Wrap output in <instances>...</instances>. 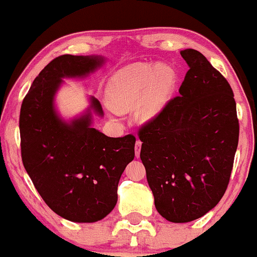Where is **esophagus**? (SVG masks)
I'll list each match as a JSON object with an SVG mask.
<instances>
[{
  "instance_id": "obj_1",
  "label": "esophagus",
  "mask_w": 257,
  "mask_h": 257,
  "mask_svg": "<svg viewBox=\"0 0 257 257\" xmlns=\"http://www.w3.org/2000/svg\"><path fill=\"white\" fill-rule=\"evenodd\" d=\"M141 148H142V142L141 141H137V142H136V145H135L136 157H137V158L141 156Z\"/></svg>"
}]
</instances>
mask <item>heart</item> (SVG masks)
Returning <instances> with one entry per match:
<instances>
[{
    "instance_id": "1",
    "label": "heart",
    "mask_w": 257,
    "mask_h": 257,
    "mask_svg": "<svg viewBox=\"0 0 257 257\" xmlns=\"http://www.w3.org/2000/svg\"><path fill=\"white\" fill-rule=\"evenodd\" d=\"M176 84L175 71L163 64H132L120 69L108 80L107 96L112 113L135 109L142 122L156 118L164 109Z\"/></svg>"
}]
</instances>
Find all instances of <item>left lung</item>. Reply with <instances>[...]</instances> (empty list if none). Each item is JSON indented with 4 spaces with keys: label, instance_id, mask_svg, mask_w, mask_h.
Instances as JSON below:
<instances>
[{
    "label": "left lung",
    "instance_id": "obj_1",
    "mask_svg": "<svg viewBox=\"0 0 257 257\" xmlns=\"http://www.w3.org/2000/svg\"><path fill=\"white\" fill-rule=\"evenodd\" d=\"M179 93L139 131L141 160L158 213L172 223L205 216L225 193L239 125L230 84L196 50Z\"/></svg>",
    "mask_w": 257,
    "mask_h": 257
}]
</instances>
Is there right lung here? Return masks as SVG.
Returning a JSON list of instances; mask_svg holds the SVG:
<instances>
[{
	"label": "right lung",
	"mask_w": 257,
	"mask_h": 257,
	"mask_svg": "<svg viewBox=\"0 0 257 257\" xmlns=\"http://www.w3.org/2000/svg\"><path fill=\"white\" fill-rule=\"evenodd\" d=\"M104 64L102 56L63 55L50 62L21 104V157L43 200L75 223L101 220L115 207L118 183L135 158L136 138L107 137L91 126L103 115L94 96L80 116L66 121L55 106L64 78H84Z\"/></svg>",
	"instance_id": "1"
}]
</instances>
